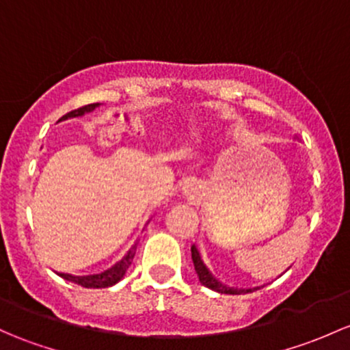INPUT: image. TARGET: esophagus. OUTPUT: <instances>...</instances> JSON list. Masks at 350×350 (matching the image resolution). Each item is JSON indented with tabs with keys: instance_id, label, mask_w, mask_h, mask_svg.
Instances as JSON below:
<instances>
[{
	"instance_id": "34e87169",
	"label": "esophagus",
	"mask_w": 350,
	"mask_h": 350,
	"mask_svg": "<svg viewBox=\"0 0 350 350\" xmlns=\"http://www.w3.org/2000/svg\"><path fill=\"white\" fill-rule=\"evenodd\" d=\"M183 189H185V193H187V194H193V187L191 186H185Z\"/></svg>"
}]
</instances>
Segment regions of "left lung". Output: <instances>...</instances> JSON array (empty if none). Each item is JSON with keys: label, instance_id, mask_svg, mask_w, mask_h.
Instances as JSON below:
<instances>
[{"label": "left lung", "instance_id": "left-lung-1", "mask_svg": "<svg viewBox=\"0 0 350 350\" xmlns=\"http://www.w3.org/2000/svg\"><path fill=\"white\" fill-rule=\"evenodd\" d=\"M191 258H193L194 270H196L198 277H200L201 285L208 286V288L215 290V292L228 293V295H241V293L255 292V290L262 288V286H253V288H238V286H228L226 283H223L219 278H216L215 275L211 273V270L206 267V263L203 262V256H201L200 250H198L196 245L191 246Z\"/></svg>", "mask_w": 350, "mask_h": 350}]
</instances>
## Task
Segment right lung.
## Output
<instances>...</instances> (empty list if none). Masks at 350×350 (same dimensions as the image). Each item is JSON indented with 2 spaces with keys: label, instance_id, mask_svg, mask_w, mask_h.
Listing matches in <instances>:
<instances>
[{
  "label": "right lung",
  "instance_id": "right-lung-1",
  "mask_svg": "<svg viewBox=\"0 0 350 350\" xmlns=\"http://www.w3.org/2000/svg\"><path fill=\"white\" fill-rule=\"evenodd\" d=\"M100 105L102 104L83 105V107H80V109H77V110H72V112L65 113V116L62 117V119L58 120V122H62V120L73 119V117L85 116V113L94 112V110L97 109V107H100ZM135 248H137V243H134V245H132V248L129 250L126 255H124V258L120 260V262H117L116 265H113V267H110L109 270L102 271V273L72 275V273H62V271H57V275H58V277L64 278V280L73 282V283H77V285L85 286V288H107V286L116 285L117 282L122 280L124 275H126V271H127V268L131 267L132 260H134Z\"/></svg>",
  "mask_w": 350,
  "mask_h": 350
}]
</instances>
